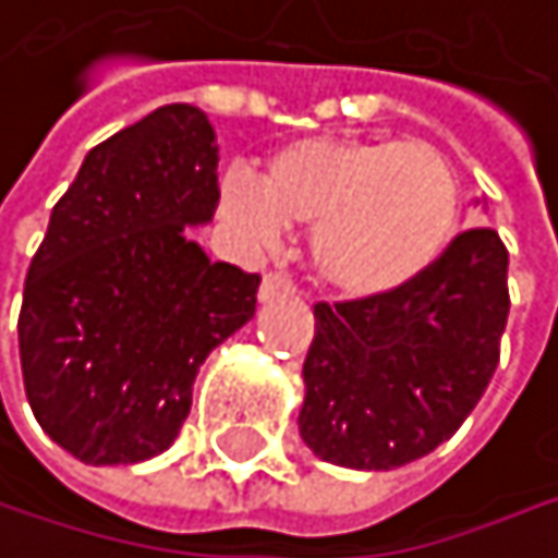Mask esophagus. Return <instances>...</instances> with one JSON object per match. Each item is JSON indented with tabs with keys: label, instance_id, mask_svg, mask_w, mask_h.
Wrapping results in <instances>:
<instances>
[{
	"label": "esophagus",
	"instance_id": "obj_1",
	"mask_svg": "<svg viewBox=\"0 0 558 558\" xmlns=\"http://www.w3.org/2000/svg\"><path fill=\"white\" fill-rule=\"evenodd\" d=\"M298 294V284L291 281L288 274H281V270H274V274H267L264 281H260V291H257V298L267 304V301H277V298H294Z\"/></svg>",
	"mask_w": 558,
	"mask_h": 558
}]
</instances>
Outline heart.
I'll use <instances>...</instances> for the list:
<instances>
[{"label": "heart", "mask_w": 558, "mask_h": 558, "mask_svg": "<svg viewBox=\"0 0 558 558\" xmlns=\"http://www.w3.org/2000/svg\"><path fill=\"white\" fill-rule=\"evenodd\" d=\"M458 175L422 140L304 136L251 182L221 189L225 211L257 238L314 228V267L347 298H383L425 274L458 225Z\"/></svg>", "instance_id": "1"}]
</instances>
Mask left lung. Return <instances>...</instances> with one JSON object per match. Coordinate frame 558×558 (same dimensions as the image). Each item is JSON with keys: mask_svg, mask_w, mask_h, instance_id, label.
Here are the masks:
<instances>
[{"mask_svg": "<svg viewBox=\"0 0 558 558\" xmlns=\"http://www.w3.org/2000/svg\"><path fill=\"white\" fill-rule=\"evenodd\" d=\"M507 244L461 231L412 284L317 304L301 438L340 468L392 471L432 454L481 402L510 314Z\"/></svg>", "mask_w": 558, "mask_h": 558, "instance_id": "left-lung-1", "label": "left lung"}]
</instances>
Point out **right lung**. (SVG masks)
<instances>
[{"label":"right lung","mask_w":558,"mask_h":558,"mask_svg":"<svg viewBox=\"0 0 558 558\" xmlns=\"http://www.w3.org/2000/svg\"><path fill=\"white\" fill-rule=\"evenodd\" d=\"M208 117L166 104L94 146L51 208L19 314L28 405L84 464L162 454L205 356L254 317L260 274L208 260L185 225L218 208Z\"/></svg>","instance_id":"1"}]
</instances>
